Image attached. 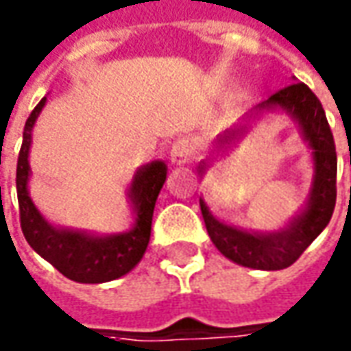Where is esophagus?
Here are the masks:
<instances>
[{"label":"esophagus","instance_id":"1","mask_svg":"<svg viewBox=\"0 0 351 351\" xmlns=\"http://www.w3.org/2000/svg\"><path fill=\"white\" fill-rule=\"evenodd\" d=\"M195 147L194 142L190 138H178L175 144L171 145V161L176 165H184L190 163V159L194 156Z\"/></svg>","mask_w":351,"mask_h":351}]
</instances>
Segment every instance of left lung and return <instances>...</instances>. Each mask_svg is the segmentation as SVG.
I'll return each instance as SVG.
<instances>
[{
	"label": "left lung",
	"instance_id": "left-lung-1",
	"mask_svg": "<svg viewBox=\"0 0 351 351\" xmlns=\"http://www.w3.org/2000/svg\"><path fill=\"white\" fill-rule=\"evenodd\" d=\"M278 106L286 109L302 126V132L315 161V180L307 209L298 215L285 230L275 234H252L234 226H228L209 213L207 206L199 199L202 215L206 221L207 234L211 236L217 250L234 263L261 271H280L295 263L307 245L323 232L328 225L336 206V147L325 109L317 95L304 82H292L273 94L263 107ZM234 132L225 134L219 142L223 144Z\"/></svg>",
	"mask_w": 351,
	"mask_h": 351
}]
</instances>
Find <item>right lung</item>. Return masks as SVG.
<instances>
[{
    "label": "right lung",
    "instance_id": "add662e5",
    "mask_svg": "<svg viewBox=\"0 0 351 351\" xmlns=\"http://www.w3.org/2000/svg\"><path fill=\"white\" fill-rule=\"evenodd\" d=\"M45 106V97L34 107L26 119L23 145L16 159V197H19V215L21 228L26 242L38 256L49 261L61 275L76 282L99 285L115 280L126 275L144 256L149 234H152V217L156 199L167 178V167L161 161H154L142 167L130 186V197L136 209V225L123 234L97 236L63 230L51 226L38 213L32 204L26 184L30 176L28 149L32 140V126Z\"/></svg>",
    "mask_w": 351,
    "mask_h": 351
}]
</instances>
